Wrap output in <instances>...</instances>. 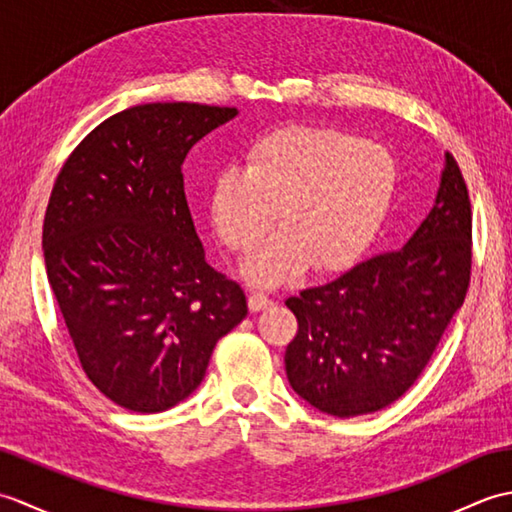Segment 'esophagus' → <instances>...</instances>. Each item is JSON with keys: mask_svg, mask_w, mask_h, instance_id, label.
Here are the masks:
<instances>
[{"mask_svg": "<svg viewBox=\"0 0 512 512\" xmlns=\"http://www.w3.org/2000/svg\"><path fill=\"white\" fill-rule=\"evenodd\" d=\"M273 306V299H270L268 295H264V292H253V295L248 297V308L250 312H259V310H266Z\"/></svg>", "mask_w": 512, "mask_h": 512, "instance_id": "obj_1", "label": "esophagus"}]
</instances>
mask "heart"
<instances>
[{
    "mask_svg": "<svg viewBox=\"0 0 512 512\" xmlns=\"http://www.w3.org/2000/svg\"><path fill=\"white\" fill-rule=\"evenodd\" d=\"M398 189V165L383 145L336 127L288 125L259 136L244 167L211 182L209 215L233 253L253 250L270 228L277 235L248 259L242 275L273 288L352 266L383 228Z\"/></svg>",
    "mask_w": 512,
    "mask_h": 512,
    "instance_id": "heart-1",
    "label": "heart"
}]
</instances>
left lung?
I'll use <instances>...</instances> for the list:
<instances>
[{
  "instance_id": "1",
  "label": "left lung",
  "mask_w": 512,
  "mask_h": 512,
  "mask_svg": "<svg viewBox=\"0 0 512 512\" xmlns=\"http://www.w3.org/2000/svg\"><path fill=\"white\" fill-rule=\"evenodd\" d=\"M469 279L471 200L444 154L436 202L405 246L286 301L299 323L286 347L290 387L336 418L385 409L427 367Z\"/></svg>"
}]
</instances>
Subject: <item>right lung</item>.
Returning <instances> with one entry per match:
<instances>
[{"instance_id":"1","label":"right lung","mask_w":512,"mask_h":512,"mask_svg":"<svg viewBox=\"0 0 512 512\" xmlns=\"http://www.w3.org/2000/svg\"><path fill=\"white\" fill-rule=\"evenodd\" d=\"M235 107L145 103L107 118L65 160L43 220V259L81 367L138 413L191 396L215 343L248 314L209 266L182 162Z\"/></svg>"}]
</instances>
